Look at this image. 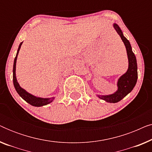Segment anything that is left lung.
I'll use <instances>...</instances> for the list:
<instances>
[{"label":"left lung","mask_w":152,"mask_h":152,"mask_svg":"<svg viewBox=\"0 0 152 152\" xmlns=\"http://www.w3.org/2000/svg\"><path fill=\"white\" fill-rule=\"evenodd\" d=\"M113 28L121 37L126 47V53L129 60L128 70L125 73L120 77L118 81V91L115 93L109 95H97L99 98L109 103H116L123 99L128 95L136 86L138 79V67H137L136 58L133 53L131 44L125 37H124L121 29L116 23L113 24Z\"/></svg>","instance_id":"left-lung-1"}]
</instances>
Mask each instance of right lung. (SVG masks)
<instances>
[{"label": "right lung", "instance_id": "right-lung-1", "mask_svg": "<svg viewBox=\"0 0 152 152\" xmlns=\"http://www.w3.org/2000/svg\"><path fill=\"white\" fill-rule=\"evenodd\" d=\"M22 43L23 42L20 43L19 46H18L17 53H16V57L14 61L13 83H14V88H15L16 92L18 93V94L25 101H26L27 102L29 103L32 106H34V107H42V106L48 104L52 102L55 99V97H50V98H42V97H38L34 96V95H33L32 94H30V93L27 92V91L26 90H24L23 88H22L17 82V80H16V59H17L18 52L20 50V46H21Z\"/></svg>", "mask_w": 152, "mask_h": 152}]
</instances>
